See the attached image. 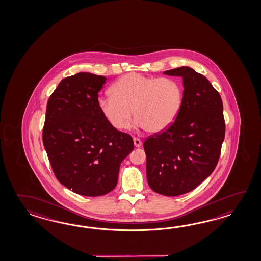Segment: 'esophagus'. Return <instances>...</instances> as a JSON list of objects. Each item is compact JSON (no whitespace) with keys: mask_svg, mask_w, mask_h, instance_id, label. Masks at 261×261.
I'll return each instance as SVG.
<instances>
[{"mask_svg":"<svg viewBox=\"0 0 261 261\" xmlns=\"http://www.w3.org/2000/svg\"><path fill=\"white\" fill-rule=\"evenodd\" d=\"M133 144H134L135 147H141V146H142V141L139 138L134 137V138H133Z\"/></svg>","mask_w":261,"mask_h":261,"instance_id":"1","label":"esophagus"}]
</instances>
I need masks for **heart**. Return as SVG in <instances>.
<instances>
[{
	"mask_svg": "<svg viewBox=\"0 0 261 261\" xmlns=\"http://www.w3.org/2000/svg\"><path fill=\"white\" fill-rule=\"evenodd\" d=\"M112 95L100 97L98 105L108 123L122 129L132 117L150 133L163 132L177 117L183 101V87L174 78L128 73L112 87Z\"/></svg>",
	"mask_w": 261,
	"mask_h": 261,
	"instance_id": "1",
	"label": "heart"
}]
</instances>
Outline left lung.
<instances>
[{
	"label": "left lung",
	"instance_id": "left-lung-1",
	"mask_svg": "<svg viewBox=\"0 0 261 261\" xmlns=\"http://www.w3.org/2000/svg\"><path fill=\"white\" fill-rule=\"evenodd\" d=\"M183 78V101L170 127L144 142L146 177L152 190L165 196L188 193L216 169L225 138L220 94L190 67L163 72Z\"/></svg>",
	"mask_w": 261,
	"mask_h": 261
}]
</instances>
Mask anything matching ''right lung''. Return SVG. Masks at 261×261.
I'll use <instances>...</instances> for the list:
<instances>
[{
  "instance_id": "1",
  "label": "right lung",
  "mask_w": 261,
  "mask_h": 261,
  "mask_svg": "<svg viewBox=\"0 0 261 261\" xmlns=\"http://www.w3.org/2000/svg\"><path fill=\"white\" fill-rule=\"evenodd\" d=\"M106 77L78 72L62 79L47 101L43 143L56 178L83 196L116 188L119 167L134 148L132 136L108 123L98 105Z\"/></svg>"
}]
</instances>
